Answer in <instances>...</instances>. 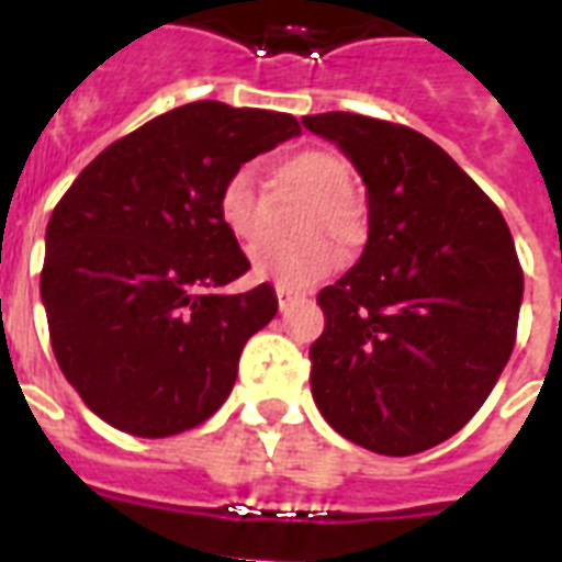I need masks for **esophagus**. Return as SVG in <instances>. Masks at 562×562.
<instances>
[{"label": "esophagus", "instance_id": "obj_1", "mask_svg": "<svg viewBox=\"0 0 562 562\" xmlns=\"http://www.w3.org/2000/svg\"><path fill=\"white\" fill-rule=\"evenodd\" d=\"M306 297L303 291H294V289H285V285H277V300H280V308L282 312H289L294 303H300V300Z\"/></svg>", "mask_w": 562, "mask_h": 562}]
</instances>
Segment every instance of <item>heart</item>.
<instances>
[{
  "label": "heart",
  "instance_id": "obj_1",
  "mask_svg": "<svg viewBox=\"0 0 562 562\" xmlns=\"http://www.w3.org/2000/svg\"><path fill=\"white\" fill-rule=\"evenodd\" d=\"M273 183L280 189H300L315 203L308 206L306 233H329L341 245H359L364 236V215L352 201V171L341 154L326 148H306L273 166ZM218 221L229 236L250 245L268 227V198L259 192L250 169H233L215 198ZM344 262L341 247L328 236H312L300 245H259L250 250V271L285 289H303L308 282L333 273Z\"/></svg>",
  "mask_w": 562,
  "mask_h": 562
}]
</instances>
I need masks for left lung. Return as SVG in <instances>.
I'll use <instances>...</instances> for the list:
<instances>
[{"instance_id": "1", "label": "left lung", "mask_w": 562, "mask_h": 562, "mask_svg": "<svg viewBox=\"0 0 562 562\" xmlns=\"http://www.w3.org/2000/svg\"><path fill=\"white\" fill-rule=\"evenodd\" d=\"M303 125L368 187V245L317 294L312 396L341 437L417 454L461 431L516 344L522 265L502 212L428 136L359 113Z\"/></svg>"}]
</instances>
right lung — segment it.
<instances>
[{"label": "right lung", "instance_id": "1", "mask_svg": "<svg viewBox=\"0 0 562 562\" xmlns=\"http://www.w3.org/2000/svg\"><path fill=\"white\" fill-rule=\"evenodd\" d=\"M297 134L289 113L192 101L108 145L57 201L40 297L66 382L104 423L169 437L224 405L277 294L218 291L250 262L215 198L229 171Z\"/></svg>", "mask_w": 562, "mask_h": 562}]
</instances>
